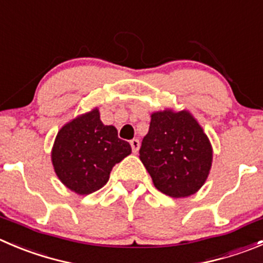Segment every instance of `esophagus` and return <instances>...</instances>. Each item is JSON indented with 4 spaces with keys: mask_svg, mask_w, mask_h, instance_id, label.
<instances>
[{
    "mask_svg": "<svg viewBox=\"0 0 263 263\" xmlns=\"http://www.w3.org/2000/svg\"><path fill=\"white\" fill-rule=\"evenodd\" d=\"M130 146H132V151L134 152V154H137L139 149V141L138 139H132L130 141Z\"/></svg>",
    "mask_w": 263,
    "mask_h": 263,
    "instance_id": "34e87169",
    "label": "esophagus"
}]
</instances>
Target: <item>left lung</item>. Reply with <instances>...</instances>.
Returning a JSON list of instances; mask_svg holds the SVG:
<instances>
[{
	"mask_svg": "<svg viewBox=\"0 0 263 263\" xmlns=\"http://www.w3.org/2000/svg\"><path fill=\"white\" fill-rule=\"evenodd\" d=\"M212 146L187 111L155 112L139 159L155 187L171 197H186L204 184L212 166Z\"/></svg>",
	"mask_w": 263,
	"mask_h": 263,
	"instance_id": "1",
	"label": "left lung"
}]
</instances>
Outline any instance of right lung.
<instances>
[{
    "instance_id": "add662e5",
    "label": "right lung",
    "mask_w": 263,
    "mask_h": 263,
    "mask_svg": "<svg viewBox=\"0 0 263 263\" xmlns=\"http://www.w3.org/2000/svg\"><path fill=\"white\" fill-rule=\"evenodd\" d=\"M130 152V144L119 138L116 127L101 121L96 108L59 130L51 160L57 176L69 190L89 195L107 183L112 167Z\"/></svg>"
}]
</instances>
